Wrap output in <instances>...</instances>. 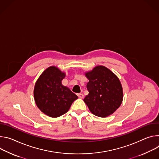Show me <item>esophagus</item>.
Masks as SVG:
<instances>
[{"mask_svg": "<svg viewBox=\"0 0 159 159\" xmlns=\"http://www.w3.org/2000/svg\"><path fill=\"white\" fill-rule=\"evenodd\" d=\"M77 95H78V97L79 98H83V97H84L83 94H82V93H78V94H77Z\"/></svg>", "mask_w": 159, "mask_h": 159, "instance_id": "esophagus-1", "label": "esophagus"}]
</instances>
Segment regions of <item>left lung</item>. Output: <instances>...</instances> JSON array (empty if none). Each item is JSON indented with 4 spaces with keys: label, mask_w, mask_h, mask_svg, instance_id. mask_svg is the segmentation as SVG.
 <instances>
[{
    "label": "left lung",
    "mask_w": 159,
    "mask_h": 159,
    "mask_svg": "<svg viewBox=\"0 0 159 159\" xmlns=\"http://www.w3.org/2000/svg\"><path fill=\"white\" fill-rule=\"evenodd\" d=\"M89 81L86 84L89 93L83 101L94 115L105 117L113 114L122 102L123 91L117 76L110 69L98 66L85 73Z\"/></svg>",
    "instance_id": "obj_1"
}]
</instances>
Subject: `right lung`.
<instances>
[{
  "label": "right lung",
  "mask_w": 159,
  "mask_h": 159,
  "mask_svg": "<svg viewBox=\"0 0 159 159\" xmlns=\"http://www.w3.org/2000/svg\"><path fill=\"white\" fill-rule=\"evenodd\" d=\"M66 74L56 66L46 69L35 83L34 98L39 109L47 116L57 117L66 113L78 96L62 85Z\"/></svg>",
  "instance_id": "right-lung-1"
}]
</instances>
